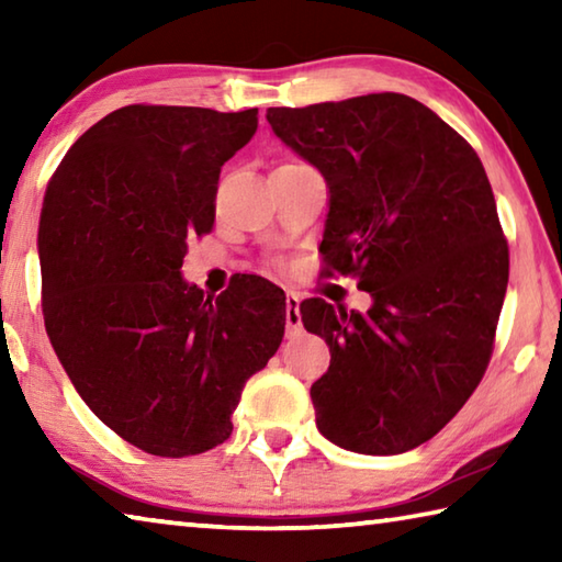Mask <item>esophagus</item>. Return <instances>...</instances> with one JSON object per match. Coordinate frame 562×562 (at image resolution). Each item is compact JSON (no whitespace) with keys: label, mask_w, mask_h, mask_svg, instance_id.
<instances>
[{"label":"esophagus","mask_w":562,"mask_h":562,"mask_svg":"<svg viewBox=\"0 0 562 562\" xmlns=\"http://www.w3.org/2000/svg\"><path fill=\"white\" fill-rule=\"evenodd\" d=\"M284 322H288V329H300L302 327L300 294L288 292V297H284Z\"/></svg>","instance_id":"34e87169"}]
</instances>
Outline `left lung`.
<instances>
[{"instance_id": "obj_1", "label": "left lung", "mask_w": 562, "mask_h": 562, "mask_svg": "<svg viewBox=\"0 0 562 562\" xmlns=\"http://www.w3.org/2000/svg\"><path fill=\"white\" fill-rule=\"evenodd\" d=\"M268 123L327 180L329 272L372 294L364 315L300 304L331 355L310 389L317 429L355 453L412 451L469 402L493 351L508 245L486 170L404 93L268 109Z\"/></svg>"}]
</instances>
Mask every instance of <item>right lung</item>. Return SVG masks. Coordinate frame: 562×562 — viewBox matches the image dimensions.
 Masks as SVG:
<instances>
[{"instance_id":"1","label":"right lung","mask_w":562,"mask_h":562,"mask_svg":"<svg viewBox=\"0 0 562 562\" xmlns=\"http://www.w3.org/2000/svg\"><path fill=\"white\" fill-rule=\"evenodd\" d=\"M255 131L258 109L123 106L76 140L46 188V335L91 412L146 453L223 443L245 382L282 341V290L213 300L180 272L190 237L213 231L223 164Z\"/></svg>"}]
</instances>
